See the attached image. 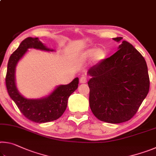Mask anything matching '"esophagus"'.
Masks as SVG:
<instances>
[{
  "label": "esophagus",
  "instance_id": "esophagus-1",
  "mask_svg": "<svg viewBox=\"0 0 156 156\" xmlns=\"http://www.w3.org/2000/svg\"><path fill=\"white\" fill-rule=\"evenodd\" d=\"M87 82V78L86 76H82V77L80 78V83L81 84H84Z\"/></svg>",
  "mask_w": 156,
  "mask_h": 156
}]
</instances>
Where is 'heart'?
Listing matches in <instances>:
<instances>
[{
	"label": "heart",
	"instance_id": "b5f03b06",
	"mask_svg": "<svg viewBox=\"0 0 156 156\" xmlns=\"http://www.w3.org/2000/svg\"><path fill=\"white\" fill-rule=\"evenodd\" d=\"M94 53H93V52ZM92 56V61L94 63H98L102 61V60L105 59L107 56V52L103 48H98L95 49L94 51L93 49H89L86 51L84 54L82 55V59L84 60H86L89 59V58Z\"/></svg>",
	"mask_w": 156,
	"mask_h": 156
}]
</instances>
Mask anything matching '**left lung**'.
Returning <instances> with one entry per match:
<instances>
[{"mask_svg":"<svg viewBox=\"0 0 156 156\" xmlns=\"http://www.w3.org/2000/svg\"><path fill=\"white\" fill-rule=\"evenodd\" d=\"M119 42L122 37L113 38ZM112 56L89 69V106L98 119L118 124L131 119L149 90L146 61L140 53L123 41Z\"/></svg>","mask_w":156,"mask_h":156,"instance_id":"8db88e82","label":"left lung"}]
</instances>
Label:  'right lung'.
<instances>
[{
  "label": "right lung",
  "mask_w": 156,
  "mask_h": 156,
  "mask_svg": "<svg viewBox=\"0 0 156 156\" xmlns=\"http://www.w3.org/2000/svg\"><path fill=\"white\" fill-rule=\"evenodd\" d=\"M54 51L41 43L38 38L28 37L21 42L18 49L9 57L5 83L7 92L17 105L20 112L27 119L38 123L56 120L61 116L67 106L68 98L78 89V78L68 84L58 86L49 96L40 99H27L18 91L15 82V70L18 61L27 51L28 49Z\"/></svg>",
  "instance_id": "1"
}]
</instances>
